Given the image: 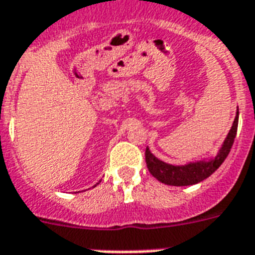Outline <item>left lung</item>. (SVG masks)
<instances>
[{
  "label": "left lung",
  "instance_id": "8db88e82",
  "mask_svg": "<svg viewBox=\"0 0 255 255\" xmlns=\"http://www.w3.org/2000/svg\"><path fill=\"white\" fill-rule=\"evenodd\" d=\"M237 128L238 111L237 116L234 118L233 125L224 140V143L221 144V148L217 152V155L208 160H197V162H191L184 166H174V164L163 162V160L158 159L155 155H152L148 147H146L144 156H146V164H147L150 174L164 184L176 185V187L192 185L203 182L204 179L209 178L223 164L224 160L227 159L228 154L231 152V148L233 146L236 134H237Z\"/></svg>",
  "mask_w": 255,
  "mask_h": 255
}]
</instances>
